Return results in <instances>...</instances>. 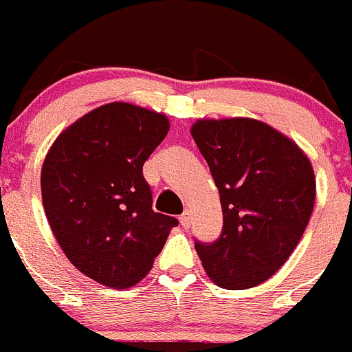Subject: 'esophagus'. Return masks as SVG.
<instances>
[{
	"label": "esophagus",
	"mask_w": 352,
	"mask_h": 352,
	"mask_svg": "<svg viewBox=\"0 0 352 352\" xmlns=\"http://www.w3.org/2000/svg\"><path fill=\"white\" fill-rule=\"evenodd\" d=\"M179 219H180V224H182V228H189V226H191V215H189V212H184Z\"/></svg>",
	"instance_id": "obj_1"
}]
</instances>
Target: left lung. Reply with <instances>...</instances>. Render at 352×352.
<instances>
[{"label":"left lung","mask_w":352,"mask_h":352,"mask_svg":"<svg viewBox=\"0 0 352 352\" xmlns=\"http://www.w3.org/2000/svg\"><path fill=\"white\" fill-rule=\"evenodd\" d=\"M191 135L221 195V236L195 239L206 274L228 290L269 280L304 234L316 198L313 166L295 142L250 118L199 120Z\"/></svg>","instance_id":"obj_1"}]
</instances>
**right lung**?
Wrapping results in <instances>:
<instances>
[{"mask_svg": "<svg viewBox=\"0 0 352 352\" xmlns=\"http://www.w3.org/2000/svg\"><path fill=\"white\" fill-rule=\"evenodd\" d=\"M166 116L126 102L97 107L55 140L41 168V196L65 257L111 288L140 281L175 217L153 210L142 166L163 142Z\"/></svg>", "mask_w": 352, "mask_h": 352, "instance_id": "obj_1", "label": "right lung"}]
</instances>
